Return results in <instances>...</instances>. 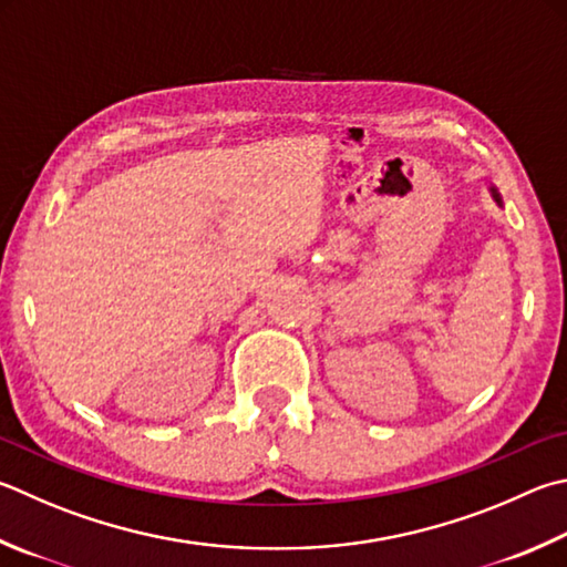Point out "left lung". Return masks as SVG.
Listing matches in <instances>:
<instances>
[{
	"label": "left lung",
	"instance_id": "obj_1",
	"mask_svg": "<svg viewBox=\"0 0 567 567\" xmlns=\"http://www.w3.org/2000/svg\"><path fill=\"white\" fill-rule=\"evenodd\" d=\"M493 195H496V200H498V203H501V198H498V193H493Z\"/></svg>",
	"mask_w": 567,
	"mask_h": 567
}]
</instances>
